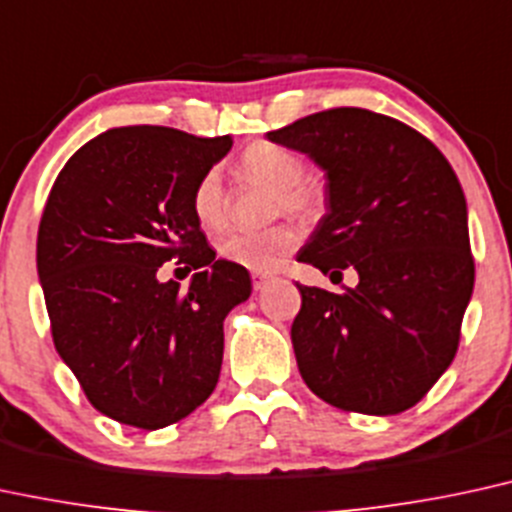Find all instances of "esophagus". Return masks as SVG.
I'll return each instance as SVG.
<instances>
[{"instance_id":"esophagus-1","label":"esophagus","mask_w":512,"mask_h":512,"mask_svg":"<svg viewBox=\"0 0 512 512\" xmlns=\"http://www.w3.org/2000/svg\"><path fill=\"white\" fill-rule=\"evenodd\" d=\"M274 276L272 274H264V272H252V288H255V291H262L264 286H267L269 281H272Z\"/></svg>"}]
</instances>
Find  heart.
<instances>
[{"label":"heart","instance_id":"b5f03b06","mask_svg":"<svg viewBox=\"0 0 512 512\" xmlns=\"http://www.w3.org/2000/svg\"><path fill=\"white\" fill-rule=\"evenodd\" d=\"M238 171L248 181L274 188V214H291L300 221H317L326 209V186L322 178L305 174L303 157L272 140L245 147ZM193 214L202 229H221L226 221V197L219 171L202 174L193 190ZM300 233L283 221L262 231H233L219 240L217 250L226 262L250 272H274L298 248Z\"/></svg>","mask_w":512,"mask_h":512}]
</instances>
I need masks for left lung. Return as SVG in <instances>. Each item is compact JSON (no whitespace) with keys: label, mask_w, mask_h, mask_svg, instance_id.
Listing matches in <instances>:
<instances>
[{"label":"left lung","mask_w":512,"mask_h":512,"mask_svg":"<svg viewBox=\"0 0 512 512\" xmlns=\"http://www.w3.org/2000/svg\"><path fill=\"white\" fill-rule=\"evenodd\" d=\"M267 138L326 171V217L298 260L360 283L298 286L291 341L310 391L334 408L398 415L458 353L474 286L467 202L432 140L391 116L326 109Z\"/></svg>","instance_id":"8db88e82"}]
</instances>
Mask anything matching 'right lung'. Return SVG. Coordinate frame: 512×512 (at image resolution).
<instances>
[{"instance_id": "add662e5", "label": "right lung", "mask_w": 512, "mask_h": 512, "mask_svg": "<svg viewBox=\"0 0 512 512\" xmlns=\"http://www.w3.org/2000/svg\"><path fill=\"white\" fill-rule=\"evenodd\" d=\"M233 140L123 126L73 155L49 190L38 276L54 348L102 415L162 429L212 396L224 319L250 298L248 269L207 245L193 190ZM202 268L186 292L156 269Z\"/></svg>"}]
</instances>
